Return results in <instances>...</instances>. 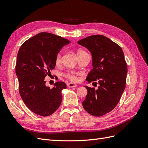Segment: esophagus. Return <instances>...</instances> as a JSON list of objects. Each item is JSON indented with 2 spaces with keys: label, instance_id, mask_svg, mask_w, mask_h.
Segmentation results:
<instances>
[{
  "label": "esophagus",
  "instance_id": "obj_1",
  "mask_svg": "<svg viewBox=\"0 0 148 148\" xmlns=\"http://www.w3.org/2000/svg\"><path fill=\"white\" fill-rule=\"evenodd\" d=\"M67 86H68V87L69 88H75L77 86V84L73 83H69L68 84H67Z\"/></svg>",
  "mask_w": 148,
  "mask_h": 148
}]
</instances>
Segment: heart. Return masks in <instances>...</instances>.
Returning a JSON list of instances; mask_svg holds the SVG:
<instances>
[{"mask_svg": "<svg viewBox=\"0 0 148 148\" xmlns=\"http://www.w3.org/2000/svg\"><path fill=\"white\" fill-rule=\"evenodd\" d=\"M86 53L83 50H79L77 52V54L79 55L81 53ZM61 59H62V56H61V53L59 52L57 54L56 57V64H59L60 61H61ZM65 77L69 78L70 80L72 82H76L77 81V73L73 72V71H70V72L67 73L65 75Z\"/></svg>", "mask_w": 148, "mask_h": 148, "instance_id": "1", "label": "heart"}]
</instances>
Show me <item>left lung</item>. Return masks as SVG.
Returning a JSON list of instances; mask_svg holds the SVG:
<instances>
[{
  "instance_id": "left-lung-1",
  "label": "left lung",
  "mask_w": 148,
  "mask_h": 148,
  "mask_svg": "<svg viewBox=\"0 0 148 148\" xmlns=\"http://www.w3.org/2000/svg\"><path fill=\"white\" fill-rule=\"evenodd\" d=\"M78 44L88 49L92 57L93 69L86 80H98L99 84L97 90L84 86L88 93L82 104L89 114L99 117L115 108L125 88L127 66L124 53L117 44L102 35L89 36Z\"/></svg>"
}]
</instances>
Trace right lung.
Returning <instances> with one entry per match:
<instances>
[{
	"instance_id": "obj_1",
	"label": "right lung",
	"mask_w": 148,
	"mask_h": 148,
	"mask_svg": "<svg viewBox=\"0 0 148 148\" xmlns=\"http://www.w3.org/2000/svg\"><path fill=\"white\" fill-rule=\"evenodd\" d=\"M69 40L49 33H40L20 47L15 66L19 92L28 108L34 114L46 117L59 108L62 100L64 82H57L52 89L44 78L55 69L56 57Z\"/></svg>"
}]
</instances>
